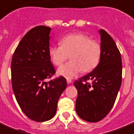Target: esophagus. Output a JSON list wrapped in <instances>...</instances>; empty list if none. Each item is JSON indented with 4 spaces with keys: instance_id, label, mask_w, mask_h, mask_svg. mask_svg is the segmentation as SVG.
I'll return each instance as SVG.
<instances>
[{
    "instance_id": "esophagus-1",
    "label": "esophagus",
    "mask_w": 134,
    "mask_h": 134,
    "mask_svg": "<svg viewBox=\"0 0 134 134\" xmlns=\"http://www.w3.org/2000/svg\"><path fill=\"white\" fill-rule=\"evenodd\" d=\"M67 83H68V84H69V83H71V79H67Z\"/></svg>"
}]
</instances>
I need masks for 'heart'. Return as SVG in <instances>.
<instances>
[{
	"instance_id": "1",
	"label": "heart",
	"mask_w": 134,
	"mask_h": 134,
	"mask_svg": "<svg viewBox=\"0 0 134 134\" xmlns=\"http://www.w3.org/2000/svg\"><path fill=\"white\" fill-rule=\"evenodd\" d=\"M61 46H51L48 49L49 58L53 64L60 66L70 57V62L62 65L58 74L71 79L81 71L88 72L96 67L101 55V47L98 43L91 40L83 33H71L60 40Z\"/></svg>"
}]
</instances>
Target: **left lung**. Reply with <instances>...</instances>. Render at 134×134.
I'll use <instances>...</instances> for the list:
<instances>
[{
  "mask_svg": "<svg viewBox=\"0 0 134 134\" xmlns=\"http://www.w3.org/2000/svg\"><path fill=\"white\" fill-rule=\"evenodd\" d=\"M100 35V63L91 72L74 81L78 91L76 112L81 119L97 122L110 112L121 84V54L114 40L105 31ZM88 80L92 81L91 85Z\"/></svg>",
  "mask_w": 134,
  "mask_h": 134,
  "instance_id": "obj_1",
  "label": "left lung"
}]
</instances>
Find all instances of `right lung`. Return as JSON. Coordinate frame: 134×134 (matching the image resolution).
I'll list each match as a JSON object with an SVG mask.
<instances>
[{"label":"right lung","mask_w":134,"mask_h":134,"mask_svg":"<svg viewBox=\"0 0 134 134\" xmlns=\"http://www.w3.org/2000/svg\"><path fill=\"white\" fill-rule=\"evenodd\" d=\"M51 27L37 26L24 35L11 63L12 85L22 112L34 121H46L55 116L59 98L67 87L65 77L47 82L55 70L49 58Z\"/></svg>","instance_id":"obj_1"}]
</instances>
